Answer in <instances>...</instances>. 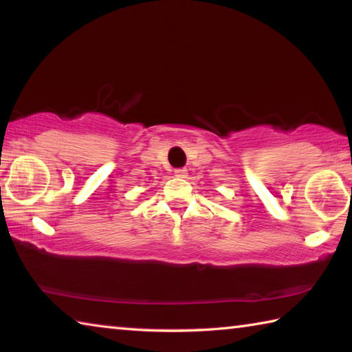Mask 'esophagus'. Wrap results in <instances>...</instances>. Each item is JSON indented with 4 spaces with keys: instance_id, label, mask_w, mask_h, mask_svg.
<instances>
[{
    "instance_id": "1",
    "label": "esophagus",
    "mask_w": 352,
    "mask_h": 352,
    "mask_svg": "<svg viewBox=\"0 0 352 352\" xmlns=\"http://www.w3.org/2000/svg\"><path fill=\"white\" fill-rule=\"evenodd\" d=\"M175 177L177 178H186L188 177V170L182 168V169H175Z\"/></svg>"
}]
</instances>
